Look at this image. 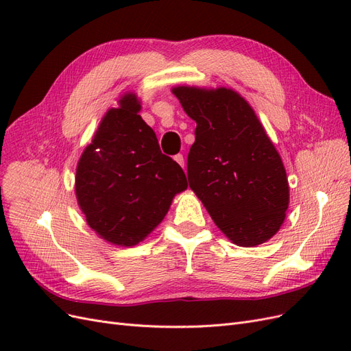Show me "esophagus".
<instances>
[{
    "label": "esophagus",
    "mask_w": 351,
    "mask_h": 351,
    "mask_svg": "<svg viewBox=\"0 0 351 351\" xmlns=\"http://www.w3.org/2000/svg\"><path fill=\"white\" fill-rule=\"evenodd\" d=\"M174 161H176L178 165L184 167V156H183L182 154H177V155L174 156Z\"/></svg>",
    "instance_id": "34e87169"
}]
</instances>
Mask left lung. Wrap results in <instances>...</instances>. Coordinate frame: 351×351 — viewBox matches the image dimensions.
Returning a JSON list of instances; mask_svg holds the SVG:
<instances>
[{"instance_id": "1", "label": "left lung", "mask_w": 351, "mask_h": 351, "mask_svg": "<svg viewBox=\"0 0 351 351\" xmlns=\"http://www.w3.org/2000/svg\"><path fill=\"white\" fill-rule=\"evenodd\" d=\"M196 121L187 156L189 186L217 227L254 247L280 231L290 187L282 159L250 104L228 88L171 89Z\"/></svg>"}]
</instances>
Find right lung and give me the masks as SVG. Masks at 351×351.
Here are the masks:
<instances>
[{"instance_id":"add662e5","label":"right lung","mask_w":351,"mask_h":351,"mask_svg":"<svg viewBox=\"0 0 351 351\" xmlns=\"http://www.w3.org/2000/svg\"><path fill=\"white\" fill-rule=\"evenodd\" d=\"M141 99L127 92L110 108L76 168L77 205L88 226L114 246L132 247L161 224L187 178L159 149L139 115Z\"/></svg>"}]
</instances>
